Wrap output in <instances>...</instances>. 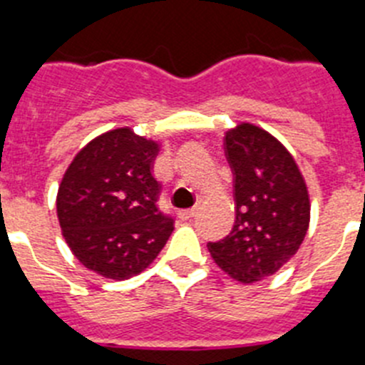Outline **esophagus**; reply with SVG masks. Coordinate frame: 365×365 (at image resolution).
<instances>
[{"label":"esophagus","mask_w":365,"mask_h":365,"mask_svg":"<svg viewBox=\"0 0 365 365\" xmlns=\"http://www.w3.org/2000/svg\"><path fill=\"white\" fill-rule=\"evenodd\" d=\"M178 215H180V218H182V220L195 218V216L198 215V207H192V209H185V211H180Z\"/></svg>","instance_id":"obj_1"}]
</instances>
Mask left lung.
Wrapping results in <instances>:
<instances>
[{
    "label": "left lung",
    "instance_id": "1",
    "mask_svg": "<svg viewBox=\"0 0 365 365\" xmlns=\"http://www.w3.org/2000/svg\"><path fill=\"white\" fill-rule=\"evenodd\" d=\"M225 156L235 175L236 220L225 238L207 247L223 272L255 284L300 249L309 229V192L293 154L252 123L225 133Z\"/></svg>",
    "mask_w": 365,
    "mask_h": 365
}]
</instances>
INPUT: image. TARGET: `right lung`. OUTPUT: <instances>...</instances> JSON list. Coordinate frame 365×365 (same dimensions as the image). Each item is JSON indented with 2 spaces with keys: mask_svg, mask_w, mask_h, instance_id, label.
<instances>
[{
  "mask_svg": "<svg viewBox=\"0 0 365 365\" xmlns=\"http://www.w3.org/2000/svg\"><path fill=\"white\" fill-rule=\"evenodd\" d=\"M158 150V142L120 127L91 140L65 170L56 196L61 232L72 255L101 277L140 274L175 229L156 205Z\"/></svg>",
  "mask_w": 365,
  "mask_h": 365,
  "instance_id": "1",
  "label": "right lung"
}]
</instances>
